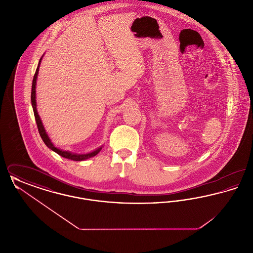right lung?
<instances>
[{"label": "right lung", "mask_w": 253, "mask_h": 253, "mask_svg": "<svg viewBox=\"0 0 253 253\" xmlns=\"http://www.w3.org/2000/svg\"><path fill=\"white\" fill-rule=\"evenodd\" d=\"M41 60L39 61V64H38V67H37L36 72L34 75V78H33V83H32V90H31V103H32V107H33V111H34V116H35V120H36L37 126H38V130L40 132V135L42 137V139L43 140V142L45 143V145L48 147L49 149H51L52 151H54L55 153H57L58 155H60L62 157H65L67 159H71L74 161H82V160H85V159H88L90 157H95L96 156L99 151L101 150V148L97 149L96 151L90 153V154H86V155H75L72 153H69V152H66V151H61L60 149L56 148L53 143L51 142V140L49 139L48 135L47 133L45 132V130L42 126V121L40 119V116L38 115V112H37L36 109V81L37 77H38V73H39V67H40V63H41Z\"/></svg>", "instance_id": "obj_1"}]
</instances>
